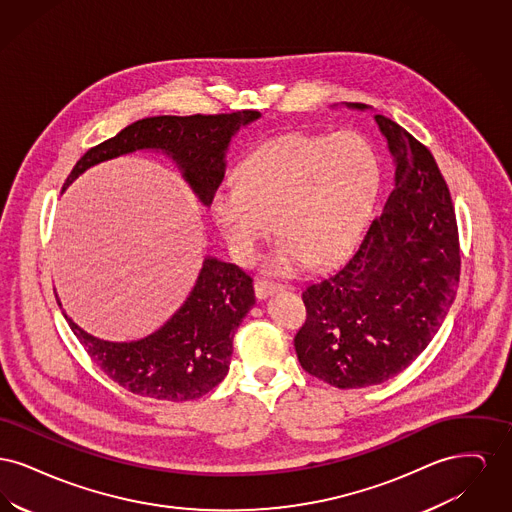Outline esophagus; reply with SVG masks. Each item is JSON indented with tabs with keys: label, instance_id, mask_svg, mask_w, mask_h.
Wrapping results in <instances>:
<instances>
[{
	"label": "esophagus",
	"instance_id": "esophagus-1",
	"mask_svg": "<svg viewBox=\"0 0 512 512\" xmlns=\"http://www.w3.org/2000/svg\"><path fill=\"white\" fill-rule=\"evenodd\" d=\"M253 288H255V295H257V299H267L268 295H272V293H276L280 290V286H278V284L268 282V280H257Z\"/></svg>",
	"mask_w": 512,
	"mask_h": 512
}]
</instances>
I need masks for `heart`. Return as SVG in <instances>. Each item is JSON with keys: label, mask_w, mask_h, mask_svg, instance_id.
I'll list each match as a JSON object with an SVG mask.
<instances>
[{"label": "heart", "mask_w": 512, "mask_h": 512, "mask_svg": "<svg viewBox=\"0 0 512 512\" xmlns=\"http://www.w3.org/2000/svg\"><path fill=\"white\" fill-rule=\"evenodd\" d=\"M380 182L378 155L365 136L288 132L251 149L238 184L211 199V217L240 263H251L272 226L280 242L268 257L274 274L307 261L330 267L359 242Z\"/></svg>", "instance_id": "1"}]
</instances>
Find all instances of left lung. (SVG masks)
<instances>
[{
    "mask_svg": "<svg viewBox=\"0 0 512 512\" xmlns=\"http://www.w3.org/2000/svg\"><path fill=\"white\" fill-rule=\"evenodd\" d=\"M374 119L393 155V190L355 253L303 290L307 320L293 340L301 366L340 390L382 384L411 365L461 276L457 219L434 155L397 122Z\"/></svg>",
    "mask_w": 512,
    "mask_h": 512,
    "instance_id": "left-lung-1",
    "label": "left lung"
}]
</instances>
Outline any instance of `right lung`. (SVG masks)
<instances>
[{"label": "right lung", "instance_id": "right-lung-1", "mask_svg": "<svg viewBox=\"0 0 512 512\" xmlns=\"http://www.w3.org/2000/svg\"><path fill=\"white\" fill-rule=\"evenodd\" d=\"M259 117V111H236L132 122L111 140L88 149L63 190L98 163L136 149H157L176 161L199 201L211 205L224 178V157L232 136ZM253 305V278L232 263L207 257L184 305L144 340H99L74 324L67 313L63 315L86 353L113 382L142 397L178 403L203 397L224 380L234 332Z\"/></svg>", "mask_w": 512, "mask_h": 512}]
</instances>
